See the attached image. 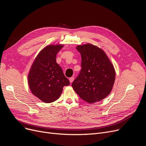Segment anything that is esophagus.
<instances>
[{"label": "esophagus", "instance_id": "34e87169", "mask_svg": "<svg viewBox=\"0 0 146 146\" xmlns=\"http://www.w3.org/2000/svg\"><path fill=\"white\" fill-rule=\"evenodd\" d=\"M74 79V77H71V78H69L70 82V83H72V82H73Z\"/></svg>", "mask_w": 146, "mask_h": 146}]
</instances>
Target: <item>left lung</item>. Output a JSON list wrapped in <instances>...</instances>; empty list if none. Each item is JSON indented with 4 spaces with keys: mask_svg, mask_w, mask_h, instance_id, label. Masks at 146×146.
<instances>
[{
    "mask_svg": "<svg viewBox=\"0 0 146 146\" xmlns=\"http://www.w3.org/2000/svg\"><path fill=\"white\" fill-rule=\"evenodd\" d=\"M81 70L72 83L80 98L89 104L105 99L112 91L115 79V69L105 52L91 44L79 45Z\"/></svg>",
    "mask_w": 146,
    "mask_h": 146,
    "instance_id": "obj_1",
    "label": "left lung"
}]
</instances>
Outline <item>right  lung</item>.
<instances>
[{
	"label": "right lung",
	"mask_w": 146,
	"mask_h": 146,
	"mask_svg": "<svg viewBox=\"0 0 146 146\" xmlns=\"http://www.w3.org/2000/svg\"><path fill=\"white\" fill-rule=\"evenodd\" d=\"M62 44L48 45L42 49L32 64L28 74L29 88L44 103H51L60 97L64 86L70 84L61 67L56 61Z\"/></svg>",
	"instance_id": "right-lung-1"
}]
</instances>
